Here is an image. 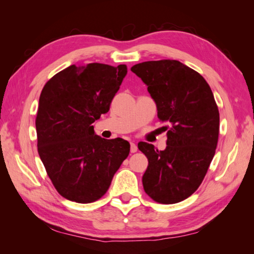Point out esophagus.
<instances>
[{"label":"esophagus","instance_id":"34e87169","mask_svg":"<svg viewBox=\"0 0 254 254\" xmlns=\"http://www.w3.org/2000/svg\"><path fill=\"white\" fill-rule=\"evenodd\" d=\"M131 153H136L137 152V146L134 143H131V147H130Z\"/></svg>","mask_w":254,"mask_h":254}]
</instances>
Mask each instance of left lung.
Listing matches in <instances>:
<instances>
[{"label":"left lung","mask_w":254,"mask_h":254,"mask_svg":"<svg viewBox=\"0 0 254 254\" xmlns=\"http://www.w3.org/2000/svg\"><path fill=\"white\" fill-rule=\"evenodd\" d=\"M147 85L157 106L165 150L139 142L148 159L142 178L144 190L155 202L175 204L197 190L217 147L219 111L209 85L201 74L177 60L147 61L131 67Z\"/></svg>","instance_id":"1"}]
</instances>
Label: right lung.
<instances>
[{
  "label": "right lung",
  "instance_id": "obj_1",
  "mask_svg": "<svg viewBox=\"0 0 254 254\" xmlns=\"http://www.w3.org/2000/svg\"><path fill=\"white\" fill-rule=\"evenodd\" d=\"M127 73L126 64H73L42 88L36 117L38 153L56 190L69 201L85 204L104 196L130 153L126 139L101 138L93 126L109 111Z\"/></svg>",
  "mask_w": 254,
  "mask_h": 254
}]
</instances>
